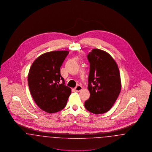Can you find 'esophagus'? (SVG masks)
Masks as SVG:
<instances>
[{"instance_id":"34e87169","label":"esophagus","mask_w":152,"mask_h":152,"mask_svg":"<svg viewBox=\"0 0 152 152\" xmlns=\"http://www.w3.org/2000/svg\"><path fill=\"white\" fill-rule=\"evenodd\" d=\"M75 91H76V92H79V91H80L82 89V87L80 86H77V87L75 88Z\"/></svg>"}]
</instances>
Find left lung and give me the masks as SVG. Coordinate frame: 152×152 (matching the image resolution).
I'll return each mask as SVG.
<instances>
[{"instance_id":"obj_1","label":"left lung","mask_w":152,"mask_h":152,"mask_svg":"<svg viewBox=\"0 0 152 152\" xmlns=\"http://www.w3.org/2000/svg\"><path fill=\"white\" fill-rule=\"evenodd\" d=\"M87 58L90 63L88 85L90 97L84 106L92 113H104L112 107L120 93L119 69L112 56L101 50H92Z\"/></svg>"}]
</instances>
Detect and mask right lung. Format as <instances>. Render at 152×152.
Segmentation results:
<instances>
[{
  "mask_svg": "<svg viewBox=\"0 0 152 152\" xmlns=\"http://www.w3.org/2000/svg\"><path fill=\"white\" fill-rule=\"evenodd\" d=\"M68 53L67 51L45 53L37 58L30 68L28 75L30 93L37 106L46 112L56 113L64 108L71 94L60 69Z\"/></svg>",
  "mask_w": 152,
  "mask_h": 152,
  "instance_id": "right-lung-1",
  "label": "right lung"
}]
</instances>
